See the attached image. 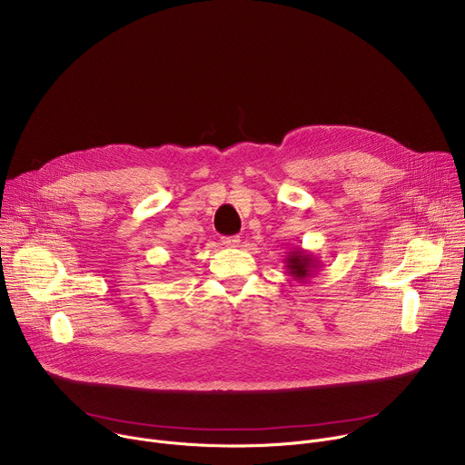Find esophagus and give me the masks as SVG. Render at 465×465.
<instances>
[{
	"mask_svg": "<svg viewBox=\"0 0 465 465\" xmlns=\"http://www.w3.org/2000/svg\"><path fill=\"white\" fill-rule=\"evenodd\" d=\"M239 242H241V239H239L237 235H233V237H223V244H224L226 248H237Z\"/></svg>",
	"mask_w": 465,
	"mask_h": 465,
	"instance_id": "1",
	"label": "esophagus"
}]
</instances>
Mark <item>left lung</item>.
Masks as SVG:
<instances>
[{
  "label": "left lung",
  "mask_w": 465,
  "mask_h": 465,
  "mask_svg": "<svg viewBox=\"0 0 465 465\" xmlns=\"http://www.w3.org/2000/svg\"><path fill=\"white\" fill-rule=\"evenodd\" d=\"M283 262H285L287 274L292 276V280H296L300 283L312 278L314 272L320 269L318 257L303 248H292L291 252H287Z\"/></svg>",
  "instance_id": "obj_1"
}]
</instances>
